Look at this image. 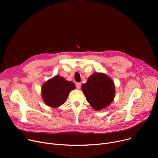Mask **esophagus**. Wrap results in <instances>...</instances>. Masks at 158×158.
Masks as SVG:
<instances>
[{"label": "esophagus", "instance_id": "1", "mask_svg": "<svg viewBox=\"0 0 158 158\" xmlns=\"http://www.w3.org/2000/svg\"><path fill=\"white\" fill-rule=\"evenodd\" d=\"M76 87L77 89H79L81 88V83L80 82H77L76 84Z\"/></svg>", "mask_w": 158, "mask_h": 158}]
</instances>
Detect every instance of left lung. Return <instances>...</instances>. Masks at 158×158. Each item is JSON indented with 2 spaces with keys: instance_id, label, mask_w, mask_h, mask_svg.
Instances as JSON below:
<instances>
[{
  "instance_id": "obj_1",
  "label": "left lung",
  "mask_w": 158,
  "mask_h": 158,
  "mask_svg": "<svg viewBox=\"0 0 158 158\" xmlns=\"http://www.w3.org/2000/svg\"><path fill=\"white\" fill-rule=\"evenodd\" d=\"M87 101L96 110L105 109L113 101L115 97L114 81L107 75L94 73L82 85Z\"/></svg>"
}]
</instances>
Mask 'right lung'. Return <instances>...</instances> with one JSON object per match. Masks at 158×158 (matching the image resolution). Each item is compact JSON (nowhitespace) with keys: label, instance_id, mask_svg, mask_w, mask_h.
I'll return each mask as SVG.
<instances>
[{"label":"right lung","instance_id":"right-lung-1","mask_svg":"<svg viewBox=\"0 0 158 158\" xmlns=\"http://www.w3.org/2000/svg\"><path fill=\"white\" fill-rule=\"evenodd\" d=\"M75 88L74 82L56 75L42 84V98L48 106L58 108L65 102L69 93Z\"/></svg>","mask_w":158,"mask_h":158}]
</instances>
